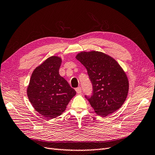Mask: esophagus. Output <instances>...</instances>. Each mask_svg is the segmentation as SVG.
<instances>
[{"label": "esophagus", "instance_id": "obj_1", "mask_svg": "<svg viewBox=\"0 0 155 155\" xmlns=\"http://www.w3.org/2000/svg\"><path fill=\"white\" fill-rule=\"evenodd\" d=\"M75 90H76V91H77V94H81V92H82V89H81V87H77V88H76V89H75Z\"/></svg>", "mask_w": 155, "mask_h": 155}]
</instances>
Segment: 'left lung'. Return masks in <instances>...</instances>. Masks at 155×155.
Listing matches in <instances>:
<instances>
[{"mask_svg":"<svg viewBox=\"0 0 155 155\" xmlns=\"http://www.w3.org/2000/svg\"><path fill=\"white\" fill-rule=\"evenodd\" d=\"M76 58L86 68L93 93L86 98L101 116L116 112L126 100L129 81L124 71L111 56L98 51L82 52Z\"/></svg>","mask_w":155,"mask_h":155,"instance_id":"obj_1","label":"left lung"}]
</instances>
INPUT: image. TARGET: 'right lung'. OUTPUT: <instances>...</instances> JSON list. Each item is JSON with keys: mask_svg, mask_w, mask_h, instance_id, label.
Here are the masks:
<instances>
[{"mask_svg": "<svg viewBox=\"0 0 155 155\" xmlns=\"http://www.w3.org/2000/svg\"><path fill=\"white\" fill-rule=\"evenodd\" d=\"M61 59L51 56L33 71L27 95L34 108L48 119L62 114L76 91L59 74Z\"/></svg>", "mask_w": 155, "mask_h": 155, "instance_id": "add662e5", "label": "right lung"}]
</instances>
